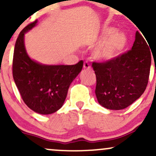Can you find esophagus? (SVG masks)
Returning a JSON list of instances; mask_svg holds the SVG:
<instances>
[{
  "instance_id": "obj_1",
  "label": "esophagus",
  "mask_w": 156,
  "mask_h": 156,
  "mask_svg": "<svg viewBox=\"0 0 156 156\" xmlns=\"http://www.w3.org/2000/svg\"><path fill=\"white\" fill-rule=\"evenodd\" d=\"M83 69H91V66H90V64H89L88 62H85L83 63Z\"/></svg>"
}]
</instances>
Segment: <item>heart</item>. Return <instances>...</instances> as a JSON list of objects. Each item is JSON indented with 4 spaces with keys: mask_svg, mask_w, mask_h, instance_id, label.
<instances>
[{
    "mask_svg": "<svg viewBox=\"0 0 156 156\" xmlns=\"http://www.w3.org/2000/svg\"><path fill=\"white\" fill-rule=\"evenodd\" d=\"M112 27L103 28L100 38L105 39L93 51V55L97 60L109 62L114 59L126 48L128 39L125 34L120 31H114Z\"/></svg>",
    "mask_w": 156,
    "mask_h": 156,
    "instance_id": "1",
    "label": "heart"
}]
</instances>
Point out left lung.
I'll list each match as a JSON object with an SVG mask.
<instances>
[{"mask_svg": "<svg viewBox=\"0 0 156 156\" xmlns=\"http://www.w3.org/2000/svg\"><path fill=\"white\" fill-rule=\"evenodd\" d=\"M148 44L136 31L130 51L109 62H93L97 78L95 94L102 106L110 110H122L144 93L151 65Z\"/></svg>", "mask_w": 156, "mask_h": 156, "instance_id": "1", "label": "left lung"}]
</instances>
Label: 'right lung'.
<instances>
[{
    "instance_id": "add662e5",
    "label": "right lung",
    "mask_w": 156,
    "mask_h": 156,
    "mask_svg": "<svg viewBox=\"0 0 156 156\" xmlns=\"http://www.w3.org/2000/svg\"><path fill=\"white\" fill-rule=\"evenodd\" d=\"M28 25L20 33L14 51L12 73L16 86L28 108L51 114L64 105L68 89L82 70L83 62L75 65L44 64L32 59L25 46V34L37 25Z\"/></svg>"
}]
</instances>
